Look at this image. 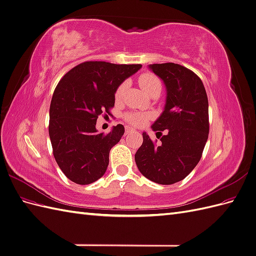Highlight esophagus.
<instances>
[{"label":"esophagus","mask_w":256,"mask_h":256,"mask_svg":"<svg viewBox=\"0 0 256 256\" xmlns=\"http://www.w3.org/2000/svg\"><path fill=\"white\" fill-rule=\"evenodd\" d=\"M134 131V129H131V128H129V127H126V131H125V134L127 136V134H131Z\"/></svg>","instance_id":"34e87169"}]
</instances>
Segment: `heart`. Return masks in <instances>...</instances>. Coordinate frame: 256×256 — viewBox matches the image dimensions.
Wrapping results in <instances>:
<instances>
[{
	"label": "heart",
	"instance_id": "1",
	"mask_svg": "<svg viewBox=\"0 0 256 256\" xmlns=\"http://www.w3.org/2000/svg\"><path fill=\"white\" fill-rule=\"evenodd\" d=\"M138 83L142 90L146 92L147 95L154 90H161V81L157 76L152 74H144L140 78H138ZM126 90V82H122L118 85L115 92V98L120 99L124 96V92ZM152 118L150 114L147 113H127L125 115V120L134 126H141Z\"/></svg>",
	"mask_w": 256,
	"mask_h": 256
}]
</instances>
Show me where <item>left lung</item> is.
<instances>
[{
    "label": "left lung",
    "instance_id": "left-lung-1",
    "mask_svg": "<svg viewBox=\"0 0 256 256\" xmlns=\"http://www.w3.org/2000/svg\"><path fill=\"white\" fill-rule=\"evenodd\" d=\"M150 68L166 88L164 111L152 126L161 143L143 132L134 159L150 180L172 184L187 177L202 157L209 134L208 98L202 80L190 69L174 63Z\"/></svg>",
    "mask_w": 256,
    "mask_h": 256
}]
</instances>
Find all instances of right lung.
I'll return each instance as SVG.
<instances>
[{
  "instance_id": "obj_1",
  "label": "right lung",
  "mask_w": 256,
  "mask_h": 256,
  "mask_svg": "<svg viewBox=\"0 0 256 256\" xmlns=\"http://www.w3.org/2000/svg\"><path fill=\"white\" fill-rule=\"evenodd\" d=\"M141 67L83 62L56 85L50 104L49 136L53 156L68 180L88 184L106 173L110 150L125 128L118 124L110 132H98L97 118L112 115L116 88Z\"/></svg>"
}]
</instances>
